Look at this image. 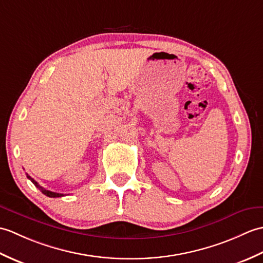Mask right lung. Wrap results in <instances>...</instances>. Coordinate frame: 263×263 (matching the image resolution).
Masks as SVG:
<instances>
[{
    "instance_id": "obj_1",
    "label": "right lung",
    "mask_w": 263,
    "mask_h": 263,
    "mask_svg": "<svg viewBox=\"0 0 263 263\" xmlns=\"http://www.w3.org/2000/svg\"><path fill=\"white\" fill-rule=\"evenodd\" d=\"M27 178H28L29 180H31V182H32L34 185H36L37 188H38L40 191H42L44 195H46L47 197H50V198H57V197H62V196H64L63 194H58V192H52V191H49V190H46L45 188H43V186L40 185V184L37 182V181H34L30 176H28V174H27Z\"/></svg>"
}]
</instances>
